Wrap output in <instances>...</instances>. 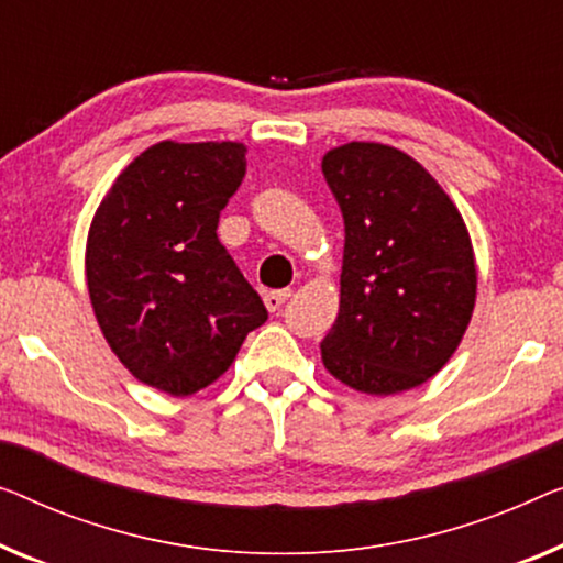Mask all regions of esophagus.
Segmentation results:
<instances>
[{"mask_svg": "<svg viewBox=\"0 0 563 563\" xmlns=\"http://www.w3.org/2000/svg\"><path fill=\"white\" fill-rule=\"evenodd\" d=\"M288 298H290V290H288V288H283V290H267L265 296H263L265 308L271 310V313H275V310H278Z\"/></svg>", "mask_w": 563, "mask_h": 563, "instance_id": "obj_1", "label": "esophagus"}]
</instances>
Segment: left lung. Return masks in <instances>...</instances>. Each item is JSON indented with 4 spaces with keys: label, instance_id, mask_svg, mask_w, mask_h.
<instances>
[{
    "label": "left lung",
    "instance_id": "8db88e82",
    "mask_svg": "<svg viewBox=\"0 0 563 563\" xmlns=\"http://www.w3.org/2000/svg\"><path fill=\"white\" fill-rule=\"evenodd\" d=\"M343 214L341 306L321 341L346 387L387 397L450 362L475 308L477 271L457 207L405 151L351 141L323 156Z\"/></svg>",
    "mask_w": 563,
    "mask_h": 563
}]
</instances>
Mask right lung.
Instances as JSON below:
<instances>
[{"mask_svg":"<svg viewBox=\"0 0 563 563\" xmlns=\"http://www.w3.org/2000/svg\"><path fill=\"white\" fill-rule=\"evenodd\" d=\"M245 151L162 141L125 166L90 224L86 275L100 331L139 382L172 397L220 379L267 321L217 238Z\"/></svg>","mask_w":563,"mask_h":563,"instance_id":"obj_1","label":"right lung"}]
</instances>
